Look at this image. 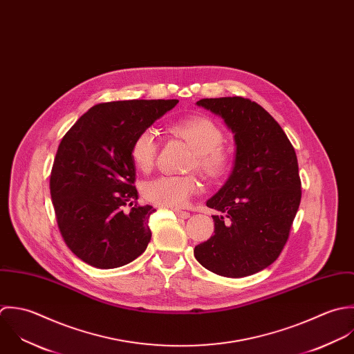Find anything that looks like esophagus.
<instances>
[{
	"label": "esophagus",
	"mask_w": 354,
	"mask_h": 354,
	"mask_svg": "<svg viewBox=\"0 0 354 354\" xmlns=\"http://www.w3.org/2000/svg\"><path fill=\"white\" fill-rule=\"evenodd\" d=\"M174 213H175L178 217H180V218H187V217H190V213L186 212V211H178V209H175Z\"/></svg>",
	"instance_id": "1"
}]
</instances>
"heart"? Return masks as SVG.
I'll use <instances>...</instances> for the list:
<instances>
[{
  "label": "heart",
  "mask_w": 354,
  "mask_h": 354,
  "mask_svg": "<svg viewBox=\"0 0 354 354\" xmlns=\"http://www.w3.org/2000/svg\"><path fill=\"white\" fill-rule=\"evenodd\" d=\"M171 131L187 142L194 150L189 169L197 168L205 178L217 180L231 167V156L221 146L224 134L221 129L205 116L183 119L172 124ZM157 137L154 130L145 129L131 143L130 154L138 169L147 172L153 168L157 156ZM200 192V182L194 175H164L149 182L143 196L154 205L179 209L187 205L190 198Z\"/></svg>",
  "instance_id": "1"
}]
</instances>
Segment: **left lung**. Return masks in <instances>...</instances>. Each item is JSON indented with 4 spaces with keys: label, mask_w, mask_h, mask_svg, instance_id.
<instances>
[{
    "label": "left lung",
    "mask_w": 354,
    "mask_h": 354,
    "mask_svg": "<svg viewBox=\"0 0 354 354\" xmlns=\"http://www.w3.org/2000/svg\"><path fill=\"white\" fill-rule=\"evenodd\" d=\"M198 106L220 116L234 134L235 160L223 187L207 201L214 235L196 246L197 261L227 278L271 266L287 242L301 203L295 150L278 122L242 97L204 98Z\"/></svg>",
    "instance_id": "left-lung-1"
}]
</instances>
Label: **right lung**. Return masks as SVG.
I'll return each mask as SVG.
<instances>
[{
  "label": "right lung",
  "mask_w": 354,
  "mask_h": 354,
  "mask_svg": "<svg viewBox=\"0 0 354 354\" xmlns=\"http://www.w3.org/2000/svg\"><path fill=\"white\" fill-rule=\"evenodd\" d=\"M178 100H131L90 108L59 145L50 196L60 232L86 264L111 270L141 256L151 238L156 209L138 200L130 149L142 130L171 111ZM130 205L132 209L125 211Z\"/></svg>",
  "instance_id": "right-lung-1"
}]
</instances>
